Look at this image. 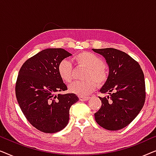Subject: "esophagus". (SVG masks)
I'll list each match as a JSON object with an SVG mask.
<instances>
[{"label": "esophagus", "instance_id": "1", "mask_svg": "<svg viewBox=\"0 0 156 156\" xmlns=\"http://www.w3.org/2000/svg\"><path fill=\"white\" fill-rule=\"evenodd\" d=\"M89 99V97H80V101H87V100Z\"/></svg>", "mask_w": 156, "mask_h": 156}]
</instances>
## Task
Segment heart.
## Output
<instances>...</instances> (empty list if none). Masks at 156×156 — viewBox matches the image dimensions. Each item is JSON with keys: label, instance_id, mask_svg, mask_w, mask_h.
Returning a JSON list of instances; mask_svg holds the SVG:
<instances>
[{"label": "heart", "instance_id": "1", "mask_svg": "<svg viewBox=\"0 0 156 156\" xmlns=\"http://www.w3.org/2000/svg\"><path fill=\"white\" fill-rule=\"evenodd\" d=\"M77 65L87 68L85 73L86 80L76 81L69 86L70 92L79 96H85L94 90L99 84H103L107 80L108 69L103 64V60L98 55L89 52H82L74 57ZM59 75L65 82H70L72 80L73 68L69 59H64L57 67Z\"/></svg>", "mask_w": 156, "mask_h": 156}]
</instances>
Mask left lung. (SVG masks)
<instances>
[{
    "mask_svg": "<svg viewBox=\"0 0 156 156\" xmlns=\"http://www.w3.org/2000/svg\"><path fill=\"white\" fill-rule=\"evenodd\" d=\"M108 66V76L100 89L107 97L99 98L101 106L94 118L100 126L117 131L127 126L141 111L146 100L144 74L131 56L114 48L92 49Z\"/></svg>",
    "mask_w": 156,
    "mask_h": 156,
    "instance_id": "left-lung-1",
    "label": "left lung"
}]
</instances>
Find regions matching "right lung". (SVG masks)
<instances>
[{
  "mask_svg": "<svg viewBox=\"0 0 156 156\" xmlns=\"http://www.w3.org/2000/svg\"><path fill=\"white\" fill-rule=\"evenodd\" d=\"M71 55L62 48L45 49L25 61L19 71L17 101L27 121L44 133L62 130L69 122L70 107L79 101L75 94H57L67 89L57 67Z\"/></svg>",
  "mask_w": 156,
  "mask_h": 156,
  "instance_id": "add662e5",
  "label": "right lung"
}]
</instances>
